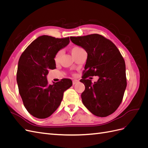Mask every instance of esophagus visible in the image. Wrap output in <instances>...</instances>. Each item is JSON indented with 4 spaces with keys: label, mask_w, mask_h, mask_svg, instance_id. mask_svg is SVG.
I'll return each mask as SVG.
<instances>
[{
    "label": "esophagus",
    "mask_w": 148,
    "mask_h": 148,
    "mask_svg": "<svg viewBox=\"0 0 148 148\" xmlns=\"http://www.w3.org/2000/svg\"><path fill=\"white\" fill-rule=\"evenodd\" d=\"M79 82V80L78 79H73V84H75Z\"/></svg>",
    "instance_id": "1"
}]
</instances>
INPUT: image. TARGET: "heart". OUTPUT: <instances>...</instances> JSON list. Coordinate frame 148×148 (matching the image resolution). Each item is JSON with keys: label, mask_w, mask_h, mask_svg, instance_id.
<instances>
[{"label": "heart", "mask_w": 148, "mask_h": 148, "mask_svg": "<svg viewBox=\"0 0 148 148\" xmlns=\"http://www.w3.org/2000/svg\"><path fill=\"white\" fill-rule=\"evenodd\" d=\"M83 50V49L81 47L74 46L71 49V53H72V55L75 57V56H77L80 51H82ZM61 56H62V51H59L56 53L55 56V57H54V60L56 62V63H58V62H59Z\"/></svg>", "instance_id": "b5f03b06"}]
</instances>
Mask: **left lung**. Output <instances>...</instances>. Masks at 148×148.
Here are the masks:
<instances>
[{"label":"left lung","instance_id":"1","mask_svg":"<svg viewBox=\"0 0 148 148\" xmlns=\"http://www.w3.org/2000/svg\"><path fill=\"white\" fill-rule=\"evenodd\" d=\"M70 40L88 53L80 79L85 86L82 94L83 104L95 115L107 117L117 109L127 87L123 58L115 44L100 34L70 37ZM93 75L99 77L94 84L87 78Z\"/></svg>","mask_w":148,"mask_h":148}]
</instances>
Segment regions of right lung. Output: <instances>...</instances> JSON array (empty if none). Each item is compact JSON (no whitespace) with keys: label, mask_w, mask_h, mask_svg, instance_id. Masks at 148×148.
Instances as JSON below:
<instances>
[{"label":"right lung","mask_w":148,"mask_h":148,"mask_svg":"<svg viewBox=\"0 0 148 148\" xmlns=\"http://www.w3.org/2000/svg\"><path fill=\"white\" fill-rule=\"evenodd\" d=\"M70 42L69 38L44 35L31 42L22 53L18 64L16 82L24 106L38 119L51 116L60 106L65 91L72 86L70 79L49 84V70L56 68L54 57Z\"/></svg>","instance_id":"1"}]
</instances>
